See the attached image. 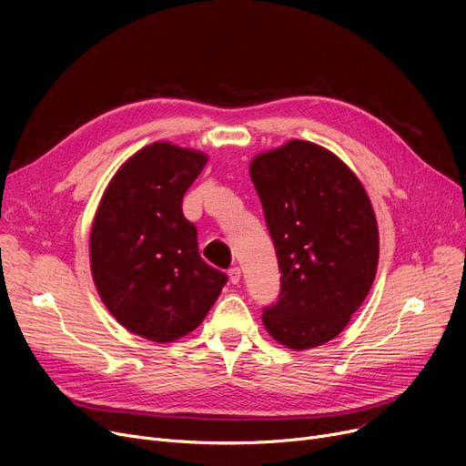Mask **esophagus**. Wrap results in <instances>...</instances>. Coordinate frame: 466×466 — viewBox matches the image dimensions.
<instances>
[{
	"instance_id": "34e87169",
	"label": "esophagus",
	"mask_w": 466,
	"mask_h": 466,
	"mask_svg": "<svg viewBox=\"0 0 466 466\" xmlns=\"http://www.w3.org/2000/svg\"><path fill=\"white\" fill-rule=\"evenodd\" d=\"M228 278H230V283L232 285H238L239 283V279H241V270L238 266H232L230 270H228Z\"/></svg>"
}]
</instances>
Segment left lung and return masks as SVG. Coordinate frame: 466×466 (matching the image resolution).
<instances>
[{"label":"left lung","mask_w":466,"mask_h":466,"mask_svg":"<svg viewBox=\"0 0 466 466\" xmlns=\"http://www.w3.org/2000/svg\"><path fill=\"white\" fill-rule=\"evenodd\" d=\"M249 171L281 272L262 323L290 350L321 346L346 329L374 283L372 204L353 171L309 141L262 153Z\"/></svg>","instance_id":"left-lung-1"}]
</instances>
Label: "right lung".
Instances as JSON below:
<instances>
[{
    "label": "right lung",
    "mask_w": 466,
    "mask_h": 466,
    "mask_svg": "<svg viewBox=\"0 0 466 466\" xmlns=\"http://www.w3.org/2000/svg\"><path fill=\"white\" fill-rule=\"evenodd\" d=\"M206 162L171 143L145 147L116 171L94 217L97 292L122 327L160 344L198 327L228 281L202 260L181 209Z\"/></svg>",
    "instance_id": "add662e5"
}]
</instances>
